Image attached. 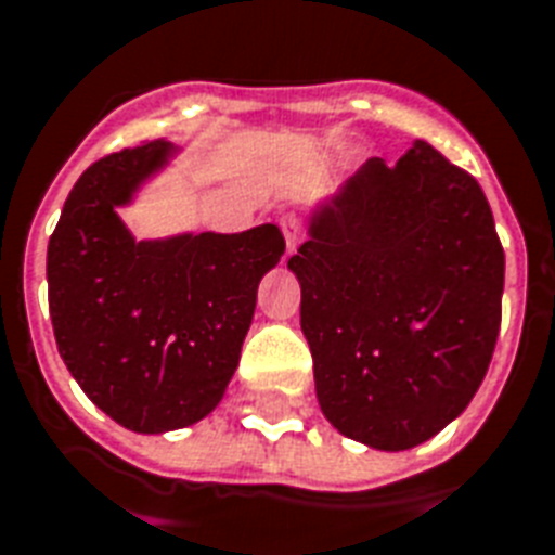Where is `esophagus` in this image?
Listing matches in <instances>:
<instances>
[{
	"mask_svg": "<svg viewBox=\"0 0 555 555\" xmlns=\"http://www.w3.org/2000/svg\"><path fill=\"white\" fill-rule=\"evenodd\" d=\"M281 229H283V237H286V251H289V255H295V249L300 246V237H304L300 220L295 215H283Z\"/></svg>",
	"mask_w": 555,
	"mask_h": 555,
	"instance_id": "esophagus-1",
	"label": "esophagus"
}]
</instances>
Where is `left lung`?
I'll return each instance as SVG.
<instances>
[{
  "label": "left lung",
  "instance_id": "obj_1",
  "mask_svg": "<svg viewBox=\"0 0 555 555\" xmlns=\"http://www.w3.org/2000/svg\"><path fill=\"white\" fill-rule=\"evenodd\" d=\"M314 392L340 436L398 453L455 421L502 326L504 251L481 185L424 140L306 217L289 257Z\"/></svg>",
  "mask_w": 555,
  "mask_h": 555
}]
</instances>
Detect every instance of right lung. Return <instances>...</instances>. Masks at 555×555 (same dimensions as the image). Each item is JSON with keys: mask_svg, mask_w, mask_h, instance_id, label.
<instances>
[{"mask_svg": "<svg viewBox=\"0 0 555 555\" xmlns=\"http://www.w3.org/2000/svg\"><path fill=\"white\" fill-rule=\"evenodd\" d=\"M177 154L154 140L86 168L48 243L62 361L105 415L143 436L192 427L220 403L257 286L286 251L274 223L137 241L119 208L134 206Z\"/></svg>", "mask_w": 555, "mask_h": 555, "instance_id": "1", "label": "right lung"}]
</instances>
